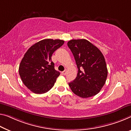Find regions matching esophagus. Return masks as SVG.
Segmentation results:
<instances>
[{"instance_id": "esophagus-1", "label": "esophagus", "mask_w": 131, "mask_h": 131, "mask_svg": "<svg viewBox=\"0 0 131 131\" xmlns=\"http://www.w3.org/2000/svg\"><path fill=\"white\" fill-rule=\"evenodd\" d=\"M67 70L66 69L65 70H64V71H63V72H62V74H63V75H66V74H67Z\"/></svg>"}]
</instances>
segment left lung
I'll return each instance as SVG.
<instances>
[{"mask_svg": "<svg viewBox=\"0 0 131 131\" xmlns=\"http://www.w3.org/2000/svg\"><path fill=\"white\" fill-rule=\"evenodd\" d=\"M78 68L75 79L68 83L71 91L81 98L95 95L105 83L108 70L101 51L85 39L67 43Z\"/></svg>", "mask_w": 131, "mask_h": 131, "instance_id": "1", "label": "left lung"}]
</instances>
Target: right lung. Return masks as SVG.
I'll return each instance as SVG.
<instances>
[{
	"instance_id": "right-lung-1",
	"label": "right lung",
	"mask_w": 131,
	"mask_h": 131,
	"mask_svg": "<svg viewBox=\"0 0 131 131\" xmlns=\"http://www.w3.org/2000/svg\"><path fill=\"white\" fill-rule=\"evenodd\" d=\"M64 40L44 39L31 46L24 55L19 72L23 84L35 94H41L53 87L60 73L54 69L51 56Z\"/></svg>"
}]
</instances>
